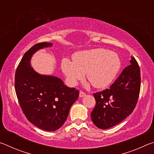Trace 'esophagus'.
<instances>
[{"instance_id": "esophagus-1", "label": "esophagus", "mask_w": 154, "mask_h": 154, "mask_svg": "<svg viewBox=\"0 0 154 154\" xmlns=\"http://www.w3.org/2000/svg\"><path fill=\"white\" fill-rule=\"evenodd\" d=\"M85 95H86V94H85V92H83V91L80 90V92H79V97H83V96H85Z\"/></svg>"}]
</instances>
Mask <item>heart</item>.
<instances>
[{"label": "heart", "mask_w": 154, "mask_h": 154, "mask_svg": "<svg viewBox=\"0 0 154 154\" xmlns=\"http://www.w3.org/2000/svg\"><path fill=\"white\" fill-rule=\"evenodd\" d=\"M72 60L64 59L62 69L69 83L75 85L86 72L88 80L94 87L102 88L113 82L120 69L117 54L105 49H92L77 52Z\"/></svg>", "instance_id": "heart-1"}]
</instances>
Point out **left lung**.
<instances>
[{
    "mask_svg": "<svg viewBox=\"0 0 154 154\" xmlns=\"http://www.w3.org/2000/svg\"><path fill=\"white\" fill-rule=\"evenodd\" d=\"M109 89L94 93L91 118L96 127L108 129L126 118L136 106L140 88V68L133 56Z\"/></svg>",
    "mask_w": 154,
    "mask_h": 154,
    "instance_id": "8db88e82",
    "label": "left lung"
}]
</instances>
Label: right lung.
Here are the masks:
<instances>
[{
	"mask_svg": "<svg viewBox=\"0 0 154 154\" xmlns=\"http://www.w3.org/2000/svg\"><path fill=\"white\" fill-rule=\"evenodd\" d=\"M51 45L47 42L33 45L22 57L15 75V90L23 113L30 122L46 131H55L64 124L79 94L59 78L41 75L31 67L32 54Z\"/></svg>",
	"mask_w": 154,
	"mask_h": 154,
	"instance_id": "right-lung-1",
	"label": "right lung"
}]
</instances>
